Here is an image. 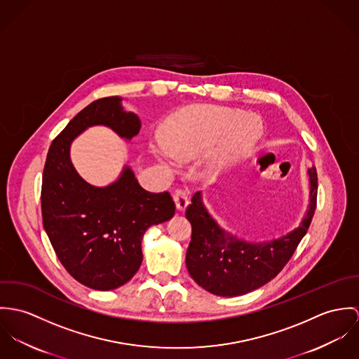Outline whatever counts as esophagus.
Masks as SVG:
<instances>
[{"instance_id": "esophagus-1", "label": "esophagus", "mask_w": 359, "mask_h": 359, "mask_svg": "<svg viewBox=\"0 0 359 359\" xmlns=\"http://www.w3.org/2000/svg\"><path fill=\"white\" fill-rule=\"evenodd\" d=\"M173 199L176 202V208L179 210H184L186 206L189 205V196L183 189H176L173 193Z\"/></svg>"}]
</instances>
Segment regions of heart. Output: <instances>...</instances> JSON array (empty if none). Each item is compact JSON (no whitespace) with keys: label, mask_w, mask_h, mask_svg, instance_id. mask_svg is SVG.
Wrapping results in <instances>:
<instances>
[{"label":"heart","mask_w":359,"mask_h":359,"mask_svg":"<svg viewBox=\"0 0 359 359\" xmlns=\"http://www.w3.org/2000/svg\"><path fill=\"white\" fill-rule=\"evenodd\" d=\"M260 135L262 125L255 118H245L239 110L202 107L177 114L168 128V144L157 139L153 150L165 162L175 163L176 158L197 157L226 135L212 158L213 166H216L246 153Z\"/></svg>","instance_id":"heart-1"}]
</instances>
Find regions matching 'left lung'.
Here are the masks:
<instances>
[{"label":"left lung","instance_id":"obj_1","mask_svg":"<svg viewBox=\"0 0 359 359\" xmlns=\"http://www.w3.org/2000/svg\"><path fill=\"white\" fill-rule=\"evenodd\" d=\"M309 173L311 203L300 227L282 238L264 243H249L224 234L205 210L199 193L194 194L186 209L191 223L186 264L199 286L217 296H241L278 276L306 236L317 208L318 175L316 168Z\"/></svg>","mask_w":359,"mask_h":359}]
</instances>
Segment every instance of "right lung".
I'll list each match as a JSON object with an SVG mask.
<instances>
[{
	"instance_id": "right-lung-1",
	"label": "right lung",
	"mask_w": 359,
	"mask_h": 359,
	"mask_svg": "<svg viewBox=\"0 0 359 359\" xmlns=\"http://www.w3.org/2000/svg\"><path fill=\"white\" fill-rule=\"evenodd\" d=\"M120 97L92 102L53 139L42 173V224L67 273L96 290L126 283L143 259L142 238L153 224L175 215L168 191L144 190L125 168L120 179L103 189L88 184L70 161V144L92 125H106L130 139L142 122L121 107Z\"/></svg>"
}]
</instances>
